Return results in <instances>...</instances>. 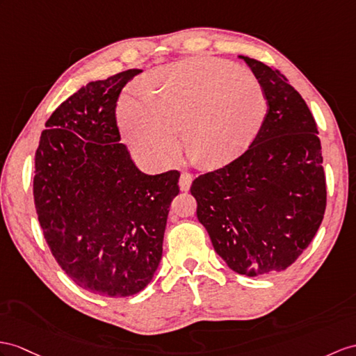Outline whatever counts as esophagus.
Listing matches in <instances>:
<instances>
[{
  "instance_id": "esophagus-1",
  "label": "esophagus",
  "mask_w": 356,
  "mask_h": 356,
  "mask_svg": "<svg viewBox=\"0 0 356 356\" xmlns=\"http://www.w3.org/2000/svg\"><path fill=\"white\" fill-rule=\"evenodd\" d=\"M192 181H193L192 173L183 172L179 177V188L183 190V192H187V190L190 188V184H192Z\"/></svg>"
}]
</instances>
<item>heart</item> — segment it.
Segmentation results:
<instances>
[{
  "instance_id": "b5f03b06",
  "label": "heart",
  "mask_w": 356,
  "mask_h": 356,
  "mask_svg": "<svg viewBox=\"0 0 356 356\" xmlns=\"http://www.w3.org/2000/svg\"><path fill=\"white\" fill-rule=\"evenodd\" d=\"M268 111L266 90L255 76L219 58L195 57L159 69L143 97H125L119 122L128 143L152 160L184 148L201 166H216L243 151Z\"/></svg>"
}]
</instances>
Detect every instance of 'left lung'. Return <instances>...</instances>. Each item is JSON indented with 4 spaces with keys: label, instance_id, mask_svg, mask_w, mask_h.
I'll return each instance as SVG.
<instances>
[{
    "label": "left lung",
    "instance_id": "1",
    "mask_svg": "<svg viewBox=\"0 0 356 356\" xmlns=\"http://www.w3.org/2000/svg\"><path fill=\"white\" fill-rule=\"evenodd\" d=\"M245 60L268 99L246 152L199 175L190 192L216 252L238 275L282 272L308 248L323 220L322 145L307 102L278 69Z\"/></svg>",
    "mask_w": 356,
    "mask_h": 356
}]
</instances>
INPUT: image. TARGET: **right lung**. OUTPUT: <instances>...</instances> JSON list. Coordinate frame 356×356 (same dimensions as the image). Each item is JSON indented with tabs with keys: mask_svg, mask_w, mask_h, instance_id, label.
Here are the masks:
<instances>
[{
	"mask_svg": "<svg viewBox=\"0 0 356 356\" xmlns=\"http://www.w3.org/2000/svg\"><path fill=\"white\" fill-rule=\"evenodd\" d=\"M140 72L128 69L71 95L47 120L34 157V205L51 254L98 296H133L152 281L179 193L178 170L148 175L119 143L116 101Z\"/></svg>",
	"mask_w": 356,
	"mask_h": 356,
	"instance_id": "1",
	"label": "right lung"
}]
</instances>
